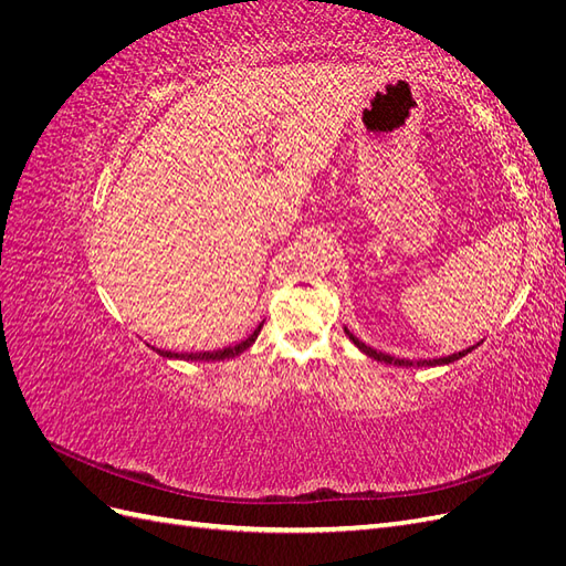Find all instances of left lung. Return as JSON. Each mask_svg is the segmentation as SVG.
<instances>
[{"instance_id":"1","label":"left lung","mask_w":566,"mask_h":566,"mask_svg":"<svg viewBox=\"0 0 566 566\" xmlns=\"http://www.w3.org/2000/svg\"><path fill=\"white\" fill-rule=\"evenodd\" d=\"M345 335L354 342V345L361 349L366 356H370V358H375V361H380V364H394V366H406V368H410V366H447V364H453V361H458V358H462L465 354H470L472 349H476V347H468V349H462V352H458V354H451V356H441V358H430V361H427V358H420V361H408V358H397V356H389V354H385V352H375L373 347H368L366 342H361L358 339L354 333H349V328H345Z\"/></svg>"}]
</instances>
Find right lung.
Wrapping results in <instances>:
<instances>
[{
    "mask_svg": "<svg viewBox=\"0 0 566 566\" xmlns=\"http://www.w3.org/2000/svg\"><path fill=\"white\" fill-rule=\"evenodd\" d=\"M262 325H264V321L256 325V331L248 337V339H243L241 345H235V347H227V349H219V352H191V354H175V352H165V349H156L153 347V352H158L160 356H167V358H184V361H224V358H233V356H241L252 342L256 339V335H260V331H262ZM146 347H150V345H146Z\"/></svg>",
    "mask_w": 566,
    "mask_h": 566,
    "instance_id": "add662e5",
    "label": "right lung"
}]
</instances>
